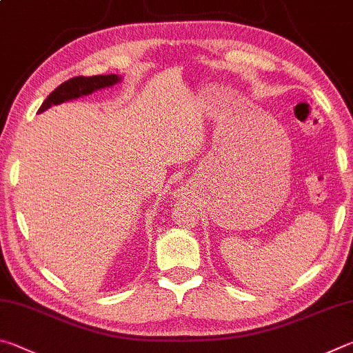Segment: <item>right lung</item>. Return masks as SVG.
Wrapping results in <instances>:
<instances>
[{"label":"right lung","mask_w":353,"mask_h":353,"mask_svg":"<svg viewBox=\"0 0 353 353\" xmlns=\"http://www.w3.org/2000/svg\"><path fill=\"white\" fill-rule=\"evenodd\" d=\"M119 77L116 74H107V76H92V77H72L66 80L61 85H59L51 94H49L45 102L41 103L39 113L48 110L51 105H57L65 101H72V99H77L80 96L91 94L92 91L102 90L105 86H111L119 82Z\"/></svg>","instance_id":"add662e5"}]
</instances>
